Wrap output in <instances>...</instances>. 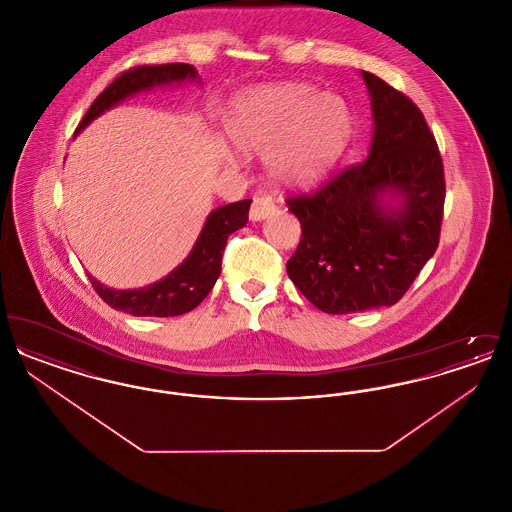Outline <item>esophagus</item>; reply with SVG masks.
Masks as SVG:
<instances>
[{"instance_id":"34e87169","label":"esophagus","mask_w":512,"mask_h":512,"mask_svg":"<svg viewBox=\"0 0 512 512\" xmlns=\"http://www.w3.org/2000/svg\"><path fill=\"white\" fill-rule=\"evenodd\" d=\"M276 209V203L270 195H255L251 201V209H249V219L263 220Z\"/></svg>"}]
</instances>
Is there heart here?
<instances>
[{"instance_id":"1","label":"heart","mask_w":512,"mask_h":512,"mask_svg":"<svg viewBox=\"0 0 512 512\" xmlns=\"http://www.w3.org/2000/svg\"><path fill=\"white\" fill-rule=\"evenodd\" d=\"M355 119L338 94L286 82L236 99L226 117L230 142L249 155L267 153L268 171L286 186H313L338 165Z\"/></svg>"}]
</instances>
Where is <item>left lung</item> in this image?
<instances>
[{
  "instance_id": "8db88e82",
  "label": "left lung",
  "mask_w": 512,
  "mask_h": 512,
  "mask_svg": "<svg viewBox=\"0 0 512 512\" xmlns=\"http://www.w3.org/2000/svg\"><path fill=\"white\" fill-rule=\"evenodd\" d=\"M363 78L374 117L368 159L286 199L301 222L288 276L330 315L395 305L436 253L443 219V161L422 111L376 74ZM386 191L402 197L399 208L383 203Z\"/></svg>"
}]
</instances>
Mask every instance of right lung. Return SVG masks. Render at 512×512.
Instances as JSON below:
<instances>
[{
	"label": "right lung",
	"instance_id": "1",
	"mask_svg": "<svg viewBox=\"0 0 512 512\" xmlns=\"http://www.w3.org/2000/svg\"><path fill=\"white\" fill-rule=\"evenodd\" d=\"M186 78H197L194 67L188 63H167V65H138L119 74L86 111L78 124L80 132L86 124L94 121L105 109L117 105L136 92L149 90L153 86H163L172 82H182ZM251 199H242L215 209L195 242L192 253L184 259L180 267L174 268L163 280L140 288V290H111L99 284L96 278L88 276L99 297L113 309L130 313L134 317H176L195 309L207 293L213 290L228 236L240 230L247 222Z\"/></svg>",
	"mask_w": 512,
	"mask_h": 512
}]
</instances>
